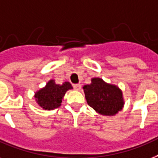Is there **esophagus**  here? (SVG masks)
Instances as JSON below:
<instances>
[{
	"mask_svg": "<svg viewBox=\"0 0 158 158\" xmlns=\"http://www.w3.org/2000/svg\"><path fill=\"white\" fill-rule=\"evenodd\" d=\"M74 89L77 91H79V90L81 89V84H74Z\"/></svg>",
	"mask_w": 158,
	"mask_h": 158,
	"instance_id": "1",
	"label": "esophagus"
}]
</instances>
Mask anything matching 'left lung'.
Segmentation results:
<instances>
[{
    "label": "left lung",
    "instance_id": "obj_1",
    "mask_svg": "<svg viewBox=\"0 0 158 158\" xmlns=\"http://www.w3.org/2000/svg\"><path fill=\"white\" fill-rule=\"evenodd\" d=\"M83 89L88 104L101 115L114 116L124 106L122 90L101 78L91 79V84H85Z\"/></svg>",
    "mask_w": 158,
    "mask_h": 158
}]
</instances>
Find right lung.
I'll return each mask as SVG.
<instances>
[{
  "instance_id": "1",
  "label": "right lung",
  "mask_w": 158,
  "mask_h": 158,
  "mask_svg": "<svg viewBox=\"0 0 158 158\" xmlns=\"http://www.w3.org/2000/svg\"><path fill=\"white\" fill-rule=\"evenodd\" d=\"M69 89H73L69 82L57 84L55 79H50L44 87L35 93L34 98L40 108L44 110H53L61 106L66 92Z\"/></svg>"
}]
</instances>
